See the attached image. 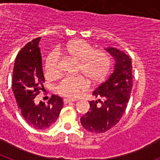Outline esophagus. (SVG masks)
<instances>
[{
  "label": "esophagus",
  "instance_id": "34e87169",
  "mask_svg": "<svg viewBox=\"0 0 160 160\" xmlns=\"http://www.w3.org/2000/svg\"><path fill=\"white\" fill-rule=\"evenodd\" d=\"M75 100L73 99H70V98H64V100H63V102H64L65 104H66V103L68 102H74Z\"/></svg>",
  "mask_w": 160,
  "mask_h": 160
}]
</instances>
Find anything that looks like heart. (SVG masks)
<instances>
[{"instance_id":"1","label":"heart","mask_w":160,"mask_h":160,"mask_svg":"<svg viewBox=\"0 0 160 160\" xmlns=\"http://www.w3.org/2000/svg\"><path fill=\"white\" fill-rule=\"evenodd\" d=\"M60 53H64L68 57L78 61V73H81L92 83L102 81L111 67V58L108 53L102 50H94L92 46L85 41L75 40L48 54L46 60L48 74L56 75L59 72ZM84 77L65 78L57 86V92L66 97L77 98L82 91L89 87V82Z\"/></svg>"}]
</instances>
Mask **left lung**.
Here are the masks:
<instances>
[{"instance_id": "obj_1", "label": "left lung", "mask_w": 160, "mask_h": 160, "mask_svg": "<svg viewBox=\"0 0 160 160\" xmlns=\"http://www.w3.org/2000/svg\"><path fill=\"white\" fill-rule=\"evenodd\" d=\"M114 60L113 73L95 89L93 95L102 98L90 101V110L80 118L85 130L91 133H103L119 122L128 107L132 90L131 59L114 47L104 49ZM100 104L98 105L97 102Z\"/></svg>"}]
</instances>
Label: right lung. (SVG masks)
Wrapping results in <instances>:
<instances>
[{
    "mask_svg": "<svg viewBox=\"0 0 160 160\" xmlns=\"http://www.w3.org/2000/svg\"><path fill=\"white\" fill-rule=\"evenodd\" d=\"M35 38L20 50L12 71V88L22 116L32 128L46 130L58 119L63 107L62 98L53 94L47 104L34 102V98L44 88L42 53Z\"/></svg>",
    "mask_w": 160,
    "mask_h": 160,
    "instance_id": "1",
    "label": "right lung"
}]
</instances>
